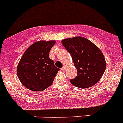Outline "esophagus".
I'll return each mask as SVG.
<instances>
[{"label": "esophagus", "mask_w": 123, "mask_h": 123, "mask_svg": "<svg viewBox=\"0 0 123 123\" xmlns=\"http://www.w3.org/2000/svg\"><path fill=\"white\" fill-rule=\"evenodd\" d=\"M65 69H66V67H63L62 68V70L63 71H65Z\"/></svg>", "instance_id": "esophagus-1"}]
</instances>
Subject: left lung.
Segmentation results:
<instances>
[{
  "mask_svg": "<svg viewBox=\"0 0 123 123\" xmlns=\"http://www.w3.org/2000/svg\"><path fill=\"white\" fill-rule=\"evenodd\" d=\"M72 57L78 75L70 80L79 88L90 87L100 80L106 69V61L98 47L83 37L65 39L62 41Z\"/></svg>",
  "mask_w": 123,
  "mask_h": 123,
  "instance_id": "8db88e82",
  "label": "left lung"
}]
</instances>
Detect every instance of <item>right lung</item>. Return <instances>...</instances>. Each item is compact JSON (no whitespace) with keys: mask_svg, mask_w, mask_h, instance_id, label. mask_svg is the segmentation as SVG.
Returning <instances> with one entry per match:
<instances>
[{"mask_svg":"<svg viewBox=\"0 0 123 123\" xmlns=\"http://www.w3.org/2000/svg\"><path fill=\"white\" fill-rule=\"evenodd\" d=\"M55 41L34 42L25 51L17 66L18 79L23 85L32 91H42L52 85L60 69L49 58V52Z\"/></svg>","mask_w":123,"mask_h":123,"instance_id":"add662e5","label":"right lung"}]
</instances>
